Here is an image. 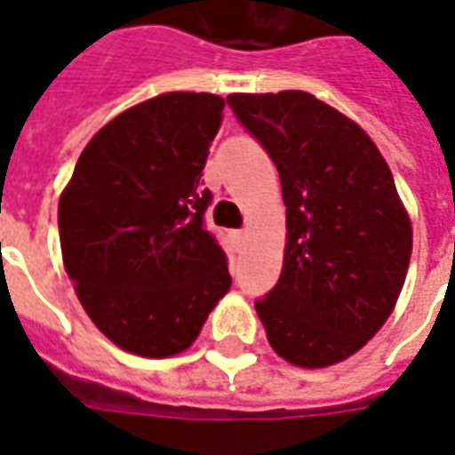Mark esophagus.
<instances>
[{
	"mask_svg": "<svg viewBox=\"0 0 455 455\" xmlns=\"http://www.w3.org/2000/svg\"><path fill=\"white\" fill-rule=\"evenodd\" d=\"M234 241H236V245L238 248H243L245 245V241H248V231H236V234H234Z\"/></svg>",
	"mask_w": 455,
	"mask_h": 455,
	"instance_id": "esophagus-1",
	"label": "esophagus"
}]
</instances>
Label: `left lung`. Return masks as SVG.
I'll return each mask as SVG.
<instances>
[{"mask_svg": "<svg viewBox=\"0 0 455 455\" xmlns=\"http://www.w3.org/2000/svg\"><path fill=\"white\" fill-rule=\"evenodd\" d=\"M227 103L277 166L287 204L282 275L255 311L287 362L338 364L379 332L405 282L412 228L393 173L359 124L306 91Z\"/></svg>", "mask_w": 455, "mask_h": 455, "instance_id": "8db88e82", "label": "left lung"}]
</instances>
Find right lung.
I'll return each mask as SVG.
<instances>
[{
	"instance_id": "right-lung-1",
	"label": "right lung",
	"mask_w": 455,
	"mask_h": 455,
	"mask_svg": "<svg viewBox=\"0 0 455 455\" xmlns=\"http://www.w3.org/2000/svg\"><path fill=\"white\" fill-rule=\"evenodd\" d=\"M224 99L173 91L99 130L60 197V245L84 311L117 347L171 356L200 335L231 287L204 227L202 168Z\"/></svg>"
}]
</instances>
